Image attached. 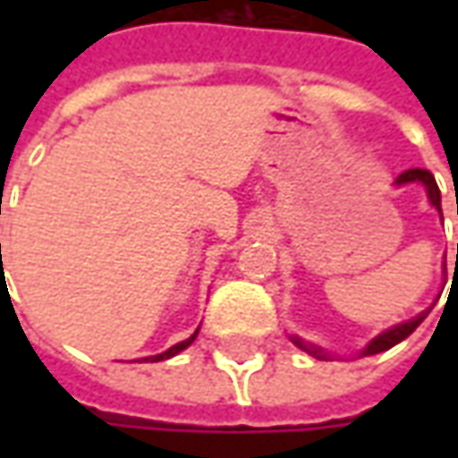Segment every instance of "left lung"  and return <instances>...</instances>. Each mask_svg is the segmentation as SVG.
<instances>
[{"label":"left lung","instance_id":"obj_1","mask_svg":"<svg viewBox=\"0 0 458 458\" xmlns=\"http://www.w3.org/2000/svg\"><path fill=\"white\" fill-rule=\"evenodd\" d=\"M408 183H420L423 188H426V193H428V201H431V206L441 214V191H438V185H436V178H433L428 170H420V167H413V170H405V173H400L397 175L395 185H408ZM441 221H444V216H441ZM456 262H458V244H456ZM444 273H446V262H444ZM436 306V303H433ZM431 306V308H433ZM431 308H426V310H420L418 316H413V318H408V321H403V324H395L390 326V328H385V331H379L377 336L372 339V342H367V346L360 352V357H372V354H379V352H387L390 346H395V344H400L403 339H408L411 334H413L418 326L423 324V318L431 313ZM291 342L298 346V349H303L306 354H310V357H316V360H334L336 354H331V352H326L324 346H318V344H310L306 342V339H301V336H295L293 334Z\"/></svg>","mask_w":458,"mask_h":458}]
</instances>
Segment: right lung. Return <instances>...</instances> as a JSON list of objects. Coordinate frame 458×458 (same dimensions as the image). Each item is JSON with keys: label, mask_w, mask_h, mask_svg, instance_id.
<instances>
[{"label": "right lung", "mask_w": 458, "mask_h": 458, "mask_svg": "<svg viewBox=\"0 0 458 458\" xmlns=\"http://www.w3.org/2000/svg\"><path fill=\"white\" fill-rule=\"evenodd\" d=\"M199 328H201V326H199ZM199 328H196V331H193V334H191V336H188L185 342L173 344V346H170L167 352H163V354H155V357H145L142 361H163V360H170V357H175V354H181L183 349H188L191 344L196 342V336H199Z\"/></svg>", "instance_id": "1"}]
</instances>
